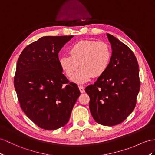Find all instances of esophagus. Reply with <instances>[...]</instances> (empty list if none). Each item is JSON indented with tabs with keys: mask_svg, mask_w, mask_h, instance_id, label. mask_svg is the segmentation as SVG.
<instances>
[{
	"mask_svg": "<svg viewBox=\"0 0 155 155\" xmlns=\"http://www.w3.org/2000/svg\"><path fill=\"white\" fill-rule=\"evenodd\" d=\"M78 88H79V90H80V92H81V93H84V92L85 90H84V86H79Z\"/></svg>",
	"mask_w": 155,
	"mask_h": 155,
	"instance_id": "1",
	"label": "esophagus"
}]
</instances>
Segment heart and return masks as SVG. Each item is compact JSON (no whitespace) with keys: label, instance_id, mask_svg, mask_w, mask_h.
<instances>
[{"label":"heart","instance_id":"b5f03b06","mask_svg":"<svg viewBox=\"0 0 155 155\" xmlns=\"http://www.w3.org/2000/svg\"><path fill=\"white\" fill-rule=\"evenodd\" d=\"M69 54L59 58V65L69 78L73 77L80 65L81 69L72 78L77 84H84L94 77L102 76L109 69L112 59V48L105 42L78 41L69 48Z\"/></svg>","mask_w":155,"mask_h":155}]
</instances>
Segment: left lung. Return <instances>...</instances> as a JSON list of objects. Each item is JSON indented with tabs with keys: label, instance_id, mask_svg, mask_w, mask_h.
I'll return each instance as SVG.
<instances>
[{
	"label": "left lung",
	"instance_id": "obj_1",
	"mask_svg": "<svg viewBox=\"0 0 155 155\" xmlns=\"http://www.w3.org/2000/svg\"><path fill=\"white\" fill-rule=\"evenodd\" d=\"M107 36L112 48L110 66L85 92L90 97L89 108L95 121L110 126L122 122L134 110L140 81L133 51L112 35Z\"/></svg>",
	"mask_w": 155,
	"mask_h": 155
}]
</instances>
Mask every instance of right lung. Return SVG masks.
Wrapping results in <instances>:
<instances>
[{"label":"right lung","instance_id":"add662e5","mask_svg":"<svg viewBox=\"0 0 155 155\" xmlns=\"http://www.w3.org/2000/svg\"><path fill=\"white\" fill-rule=\"evenodd\" d=\"M74 36H46L27 46L19 55L14 84L21 108L40 128L65 126L81 95L59 65L58 53Z\"/></svg>","mask_w":155,"mask_h":155}]
</instances>
